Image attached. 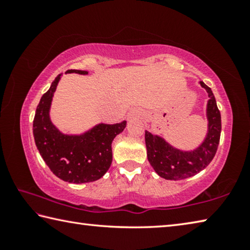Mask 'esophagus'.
Returning <instances> with one entry per match:
<instances>
[{
    "mask_svg": "<svg viewBox=\"0 0 250 250\" xmlns=\"http://www.w3.org/2000/svg\"><path fill=\"white\" fill-rule=\"evenodd\" d=\"M133 117H134L133 113H130V115H129V119H131V118H133Z\"/></svg>",
    "mask_w": 250,
    "mask_h": 250,
    "instance_id": "obj_1",
    "label": "esophagus"
}]
</instances>
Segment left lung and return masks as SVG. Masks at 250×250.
I'll return each mask as SVG.
<instances>
[{"label":"left lung","instance_id":"1","mask_svg":"<svg viewBox=\"0 0 250 250\" xmlns=\"http://www.w3.org/2000/svg\"><path fill=\"white\" fill-rule=\"evenodd\" d=\"M200 84L209 97L206 108L207 134L201 146L192 151H183L171 146L160 135L146 130L147 160L158 175L166 180H184L195 175L204 170L216 154L222 130L221 112L210 88L203 82Z\"/></svg>","mask_w":250,"mask_h":250}]
</instances>
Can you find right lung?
<instances>
[{
    "instance_id": "obj_1",
    "label": "right lung",
    "mask_w": 250,
    "mask_h": 250,
    "mask_svg": "<svg viewBox=\"0 0 250 250\" xmlns=\"http://www.w3.org/2000/svg\"><path fill=\"white\" fill-rule=\"evenodd\" d=\"M87 75L88 71L70 69L66 74ZM58 75L47 92L42 96L33 121V134L40 154L55 175L68 183L82 184L103 177L112 162L111 143L125 130L120 124H99L82 134H65L53 125L49 117Z\"/></svg>"
}]
</instances>
